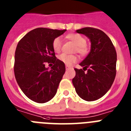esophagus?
I'll return each mask as SVG.
<instances>
[{
  "mask_svg": "<svg viewBox=\"0 0 131 131\" xmlns=\"http://www.w3.org/2000/svg\"><path fill=\"white\" fill-rule=\"evenodd\" d=\"M66 69H67V70H68V69H70V68H71L72 67H70V66H68V65H66Z\"/></svg>",
  "mask_w": 131,
  "mask_h": 131,
  "instance_id": "1",
  "label": "esophagus"
}]
</instances>
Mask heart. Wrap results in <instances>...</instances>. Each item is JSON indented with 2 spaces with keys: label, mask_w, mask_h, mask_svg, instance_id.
I'll list each match as a JSON object with an SVG mask.
<instances>
[{
  "label": "heart",
  "mask_w": 131,
  "mask_h": 131,
  "mask_svg": "<svg viewBox=\"0 0 131 131\" xmlns=\"http://www.w3.org/2000/svg\"><path fill=\"white\" fill-rule=\"evenodd\" d=\"M67 39L69 40L73 43L76 44V47L74 51L78 53L80 55L83 57L86 56L89 53V47L88 44H86V40L83 36L76 33L68 34L66 36ZM62 42L60 38H55L53 41L52 46L53 49L56 53H59L61 49ZM59 59L64 63L67 65H71L72 63H76L78 61V57L74 55H67L65 53H62L59 57Z\"/></svg>",
  "instance_id": "obj_1"
}]
</instances>
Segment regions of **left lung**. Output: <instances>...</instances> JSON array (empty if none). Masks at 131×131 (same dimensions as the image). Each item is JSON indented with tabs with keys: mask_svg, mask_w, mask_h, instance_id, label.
Returning <instances> with one entry per match:
<instances>
[{
	"mask_svg": "<svg viewBox=\"0 0 131 131\" xmlns=\"http://www.w3.org/2000/svg\"><path fill=\"white\" fill-rule=\"evenodd\" d=\"M90 40L91 50L80 63L83 69L74 68L72 79L78 96L86 101L99 99L108 91L116 74L117 53L111 40L103 31L92 27L76 30ZM88 70L87 73L84 72Z\"/></svg>",
	"mask_w": 131,
	"mask_h": 131,
	"instance_id": "8db88e82",
	"label": "left lung"
}]
</instances>
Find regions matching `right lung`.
I'll list each match as a JSON object with an SVG mask.
<instances>
[{
    "label": "right lung",
    "instance_id": "add662e5",
    "mask_svg": "<svg viewBox=\"0 0 131 131\" xmlns=\"http://www.w3.org/2000/svg\"><path fill=\"white\" fill-rule=\"evenodd\" d=\"M67 30L37 28L18 42L15 52L14 74L23 93L38 103L52 99L65 72L64 63L55 57L53 41ZM46 62L54 64L49 70Z\"/></svg>",
    "mask_w": 131,
    "mask_h": 131
}]
</instances>
